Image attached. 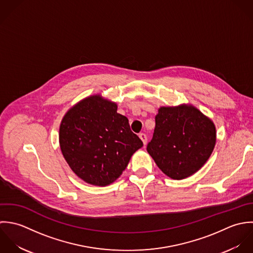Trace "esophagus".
<instances>
[{
    "instance_id": "34e87169",
    "label": "esophagus",
    "mask_w": 253,
    "mask_h": 253,
    "mask_svg": "<svg viewBox=\"0 0 253 253\" xmlns=\"http://www.w3.org/2000/svg\"><path fill=\"white\" fill-rule=\"evenodd\" d=\"M139 137H140V139L143 141L144 145L146 146V145H147V142H148V138H147V135H146V134H144V133H141V134L139 135Z\"/></svg>"
}]
</instances>
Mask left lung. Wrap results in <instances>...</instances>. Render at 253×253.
Returning <instances> with one entry per match:
<instances>
[{"mask_svg": "<svg viewBox=\"0 0 253 253\" xmlns=\"http://www.w3.org/2000/svg\"><path fill=\"white\" fill-rule=\"evenodd\" d=\"M216 143L214 123L195 106H161L148 144L158 168L174 180L188 178L208 160Z\"/></svg>", "mask_w": 253, "mask_h": 253, "instance_id": "1", "label": "left lung"}]
</instances>
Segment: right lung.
<instances>
[{
  "label": "right lung",
  "instance_id": "add662e5",
  "mask_svg": "<svg viewBox=\"0 0 253 253\" xmlns=\"http://www.w3.org/2000/svg\"><path fill=\"white\" fill-rule=\"evenodd\" d=\"M59 146L71 170L88 184L104 187L126 169L133 153L143 147L117 104L88 97L72 106L59 127Z\"/></svg>",
  "mask_w": 253,
  "mask_h": 253
}]
</instances>
